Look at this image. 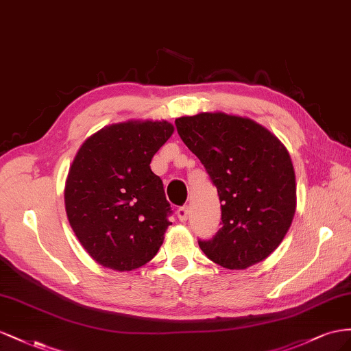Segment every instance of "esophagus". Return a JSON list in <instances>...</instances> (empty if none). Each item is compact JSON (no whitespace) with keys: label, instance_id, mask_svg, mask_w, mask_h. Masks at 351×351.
<instances>
[{"label":"esophagus","instance_id":"obj_1","mask_svg":"<svg viewBox=\"0 0 351 351\" xmlns=\"http://www.w3.org/2000/svg\"><path fill=\"white\" fill-rule=\"evenodd\" d=\"M176 215H178V219L181 220V222H185V220L188 219V215H189V210H188V206H182V207H178L176 210Z\"/></svg>","mask_w":351,"mask_h":351}]
</instances>
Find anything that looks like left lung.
<instances>
[{"label":"left lung","mask_w":351,"mask_h":351,"mask_svg":"<svg viewBox=\"0 0 351 351\" xmlns=\"http://www.w3.org/2000/svg\"><path fill=\"white\" fill-rule=\"evenodd\" d=\"M184 144L217 188L222 228L198 245L212 262L247 269L281 244L295 213V175L287 148L252 119L199 113L175 120Z\"/></svg>","instance_id":"1"}]
</instances>
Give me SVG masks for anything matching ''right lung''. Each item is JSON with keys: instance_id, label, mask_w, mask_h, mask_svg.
<instances>
[{"instance_id": "add662e5", "label": "right lung", "mask_w": 351, "mask_h": 351, "mask_svg": "<svg viewBox=\"0 0 351 351\" xmlns=\"http://www.w3.org/2000/svg\"><path fill=\"white\" fill-rule=\"evenodd\" d=\"M172 134L166 120H131L103 128L79 148L66 182V213L101 266L134 270L163 244L172 208L149 163Z\"/></svg>"}]
</instances>
